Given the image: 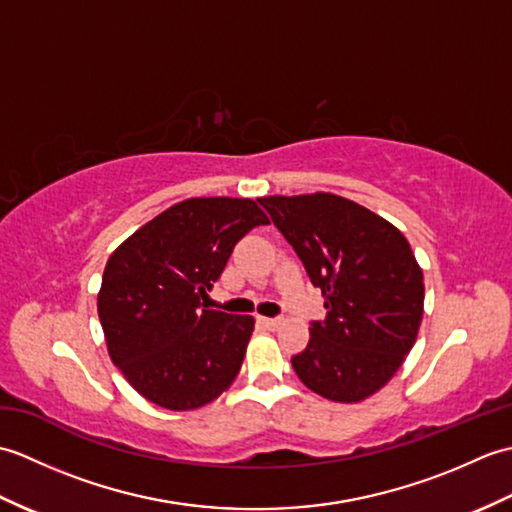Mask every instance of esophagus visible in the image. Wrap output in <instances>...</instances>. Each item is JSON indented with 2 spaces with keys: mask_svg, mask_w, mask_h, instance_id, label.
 <instances>
[{
  "mask_svg": "<svg viewBox=\"0 0 512 512\" xmlns=\"http://www.w3.org/2000/svg\"><path fill=\"white\" fill-rule=\"evenodd\" d=\"M259 323L266 325L268 330H277L281 325V319H268V317H259Z\"/></svg>",
  "mask_w": 512,
  "mask_h": 512,
  "instance_id": "1",
  "label": "esophagus"
}]
</instances>
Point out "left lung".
Returning <instances> with one entry per match:
<instances>
[{
  "instance_id": "8db88e82",
  "label": "left lung",
  "mask_w": 512,
  "mask_h": 512,
  "mask_svg": "<svg viewBox=\"0 0 512 512\" xmlns=\"http://www.w3.org/2000/svg\"><path fill=\"white\" fill-rule=\"evenodd\" d=\"M259 204L321 288L325 321L292 356L301 383L334 402H361L385 387L420 330L424 281L394 224L334 193L268 195Z\"/></svg>"
}]
</instances>
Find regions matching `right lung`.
<instances>
[{"mask_svg":"<svg viewBox=\"0 0 512 512\" xmlns=\"http://www.w3.org/2000/svg\"><path fill=\"white\" fill-rule=\"evenodd\" d=\"M268 224L248 198H191L129 235L107 259L99 319L107 352L154 405L189 411L231 387L255 328L248 314L202 308L250 228Z\"/></svg>","mask_w":512,"mask_h":512,"instance_id":"1","label":"right lung"}]
</instances>
